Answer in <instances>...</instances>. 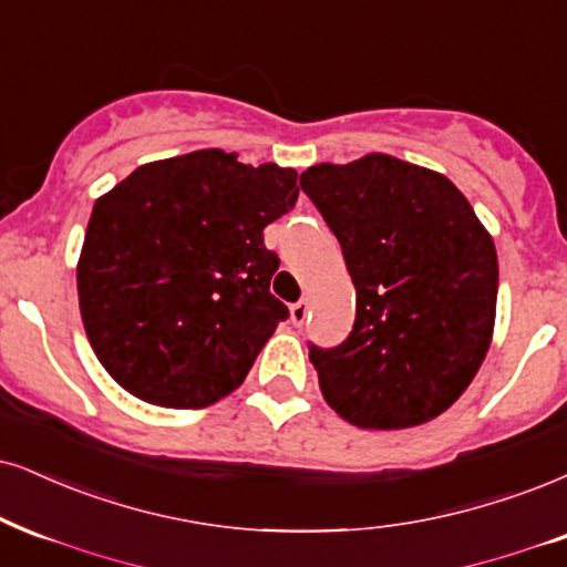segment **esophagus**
I'll list each match as a JSON object with an SVG mask.
<instances>
[{"label": "esophagus", "mask_w": 567, "mask_h": 567, "mask_svg": "<svg viewBox=\"0 0 567 567\" xmlns=\"http://www.w3.org/2000/svg\"><path fill=\"white\" fill-rule=\"evenodd\" d=\"M307 316H310V305L305 302H297V305H291V323L295 326H302L305 320H307Z\"/></svg>", "instance_id": "obj_1"}]
</instances>
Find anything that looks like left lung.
<instances>
[{
  "label": "left lung",
  "mask_w": 567,
  "mask_h": 567,
  "mask_svg": "<svg viewBox=\"0 0 567 567\" xmlns=\"http://www.w3.org/2000/svg\"><path fill=\"white\" fill-rule=\"evenodd\" d=\"M299 184L358 289L344 344L310 347L326 402L358 429L433 421L471 386L492 344V234L450 178L381 152L312 165Z\"/></svg>",
  "instance_id": "obj_1"
}]
</instances>
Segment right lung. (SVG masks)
I'll return each instance as SVG.
<instances>
[{"label": "right lung", "mask_w": 567, "mask_h": 567, "mask_svg": "<svg viewBox=\"0 0 567 567\" xmlns=\"http://www.w3.org/2000/svg\"><path fill=\"white\" fill-rule=\"evenodd\" d=\"M295 167L199 150L136 167L91 209L79 305L96 360L138 400L199 410L241 386L276 326L268 223L295 207Z\"/></svg>", "instance_id": "right-lung-1"}]
</instances>
